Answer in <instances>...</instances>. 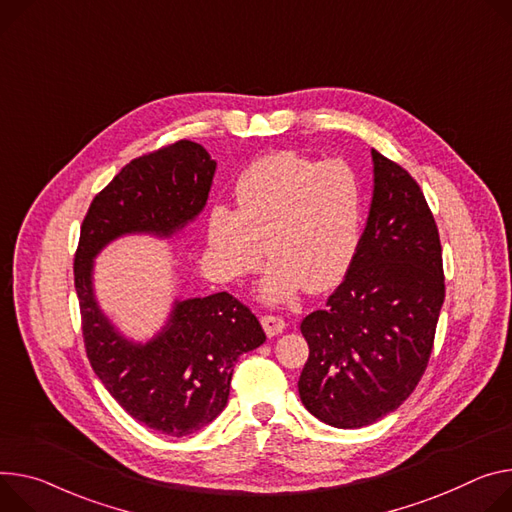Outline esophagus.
<instances>
[{
	"label": "esophagus",
	"instance_id": "obj_1",
	"mask_svg": "<svg viewBox=\"0 0 512 512\" xmlns=\"http://www.w3.org/2000/svg\"><path fill=\"white\" fill-rule=\"evenodd\" d=\"M261 324H263V331L267 337H275V335L286 331V320L280 316H273V314L261 316Z\"/></svg>",
	"mask_w": 512,
	"mask_h": 512
}]
</instances>
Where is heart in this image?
Instances as JSON below:
<instances>
[{"instance_id": "b5f03b06", "label": "heart", "mask_w": 512, "mask_h": 512, "mask_svg": "<svg viewBox=\"0 0 512 512\" xmlns=\"http://www.w3.org/2000/svg\"><path fill=\"white\" fill-rule=\"evenodd\" d=\"M237 210L214 204L206 218V257L220 280L255 271L271 257L259 284L267 304L322 292L347 275L363 232L365 202L345 161H316L294 151L251 163L235 183Z\"/></svg>"}]
</instances>
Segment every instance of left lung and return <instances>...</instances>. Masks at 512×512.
<instances>
[{
  "label": "left lung",
  "mask_w": 512,
  "mask_h": 512,
  "mask_svg": "<svg viewBox=\"0 0 512 512\" xmlns=\"http://www.w3.org/2000/svg\"><path fill=\"white\" fill-rule=\"evenodd\" d=\"M374 192L357 255L300 331V400L318 421L361 429L394 412L425 374L445 300L441 241L418 183L371 149Z\"/></svg>",
  "instance_id": "8db88e82"
}]
</instances>
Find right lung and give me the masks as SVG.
Returning a JSON list of instances; mask_svg holds the SVG:
<instances>
[{
    "label": "right lung",
    "instance_id": "add662e5",
    "mask_svg": "<svg viewBox=\"0 0 512 512\" xmlns=\"http://www.w3.org/2000/svg\"><path fill=\"white\" fill-rule=\"evenodd\" d=\"M216 161L179 141L130 161L89 206L75 253V290L87 359L114 400L169 437H188L224 410L243 353L265 343L255 314L226 292L175 298L163 327L147 341L126 337L102 310L94 263L132 235L173 239L206 208Z\"/></svg>",
    "mask_w": 512,
    "mask_h": 512
}]
</instances>
